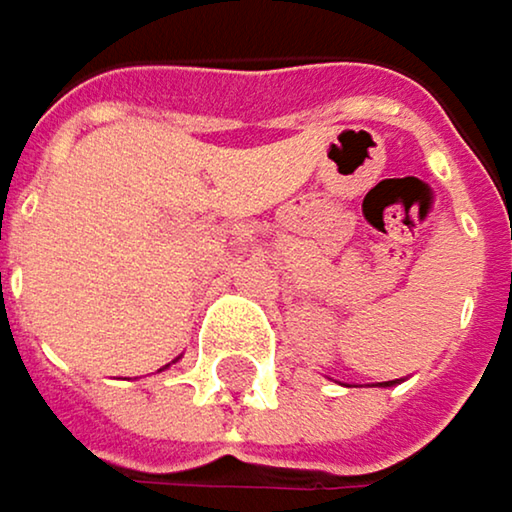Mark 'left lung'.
I'll list each match as a JSON object with an SVG mask.
<instances>
[{
	"label": "left lung",
	"instance_id": "8db88e82",
	"mask_svg": "<svg viewBox=\"0 0 512 512\" xmlns=\"http://www.w3.org/2000/svg\"><path fill=\"white\" fill-rule=\"evenodd\" d=\"M393 384H399V379L396 382H379V387H393Z\"/></svg>",
	"mask_w": 512,
	"mask_h": 512
}]
</instances>
